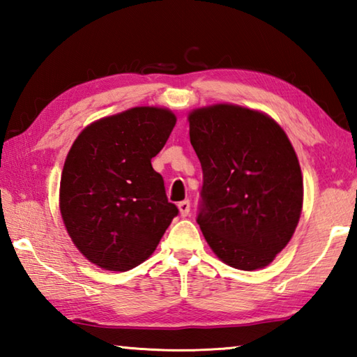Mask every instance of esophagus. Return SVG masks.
<instances>
[{
  "instance_id": "esophagus-1",
  "label": "esophagus",
  "mask_w": 357,
  "mask_h": 357,
  "mask_svg": "<svg viewBox=\"0 0 357 357\" xmlns=\"http://www.w3.org/2000/svg\"><path fill=\"white\" fill-rule=\"evenodd\" d=\"M178 209H179V214H181V215L187 217V215H189V213H190V202H189V200L181 202V203L178 204Z\"/></svg>"
}]
</instances>
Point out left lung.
<instances>
[{
  "mask_svg": "<svg viewBox=\"0 0 357 357\" xmlns=\"http://www.w3.org/2000/svg\"><path fill=\"white\" fill-rule=\"evenodd\" d=\"M187 121L203 168L204 239L231 268H266L293 238L304 203L291 142L269 114L234 104L193 108Z\"/></svg>",
  "mask_w": 357,
  "mask_h": 357,
  "instance_id": "1",
  "label": "left lung"
}]
</instances>
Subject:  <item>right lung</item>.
Listing matches in <instances>:
<instances>
[{
  "instance_id": "right-lung-1",
  "label": "right lung",
  "mask_w": 357,
  "mask_h": 357,
  "mask_svg": "<svg viewBox=\"0 0 357 357\" xmlns=\"http://www.w3.org/2000/svg\"><path fill=\"white\" fill-rule=\"evenodd\" d=\"M176 124L165 107H132L88 124L66 157L59 213L89 263L124 273L153 255L178 208L151 165Z\"/></svg>"
}]
</instances>
